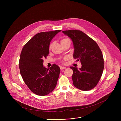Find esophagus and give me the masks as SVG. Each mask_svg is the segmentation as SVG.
<instances>
[{
  "label": "esophagus",
  "instance_id": "obj_1",
  "mask_svg": "<svg viewBox=\"0 0 121 121\" xmlns=\"http://www.w3.org/2000/svg\"><path fill=\"white\" fill-rule=\"evenodd\" d=\"M66 68L65 67H62V66H60V69L61 70H63V69H65Z\"/></svg>",
  "mask_w": 121,
  "mask_h": 121
}]
</instances>
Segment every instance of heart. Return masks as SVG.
Instances as JSON below:
<instances>
[{
	"instance_id": "obj_1",
	"label": "heart",
	"mask_w": 121,
	"mask_h": 121,
	"mask_svg": "<svg viewBox=\"0 0 121 121\" xmlns=\"http://www.w3.org/2000/svg\"><path fill=\"white\" fill-rule=\"evenodd\" d=\"M68 40H70L69 39H68V38H65V39H62L61 40L60 43H62L65 42H66V41H68ZM51 47H52V44H51V45H50V47H49L50 49H51Z\"/></svg>"
}]
</instances>
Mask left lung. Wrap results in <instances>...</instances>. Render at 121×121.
Returning <instances> with one entry per match:
<instances>
[{
  "instance_id": "obj_1",
  "label": "left lung",
  "mask_w": 121,
  "mask_h": 121,
  "mask_svg": "<svg viewBox=\"0 0 121 121\" xmlns=\"http://www.w3.org/2000/svg\"><path fill=\"white\" fill-rule=\"evenodd\" d=\"M62 33L72 39L73 57L82 64L78 69L70 67L73 71V85L83 91L93 89L98 83L104 70V57L100 48L95 41L81 31L69 30Z\"/></svg>"
}]
</instances>
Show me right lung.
<instances>
[{
    "label": "right lung",
    "mask_w": 121,
    "mask_h": 121,
    "mask_svg": "<svg viewBox=\"0 0 121 121\" xmlns=\"http://www.w3.org/2000/svg\"><path fill=\"white\" fill-rule=\"evenodd\" d=\"M61 30L38 33L24 46L21 52L19 68L21 76L31 91L36 95H46L54 90L60 73L56 64L49 69L43 66V59L49 54L53 38Z\"/></svg>",
    "instance_id": "1"
}]
</instances>
